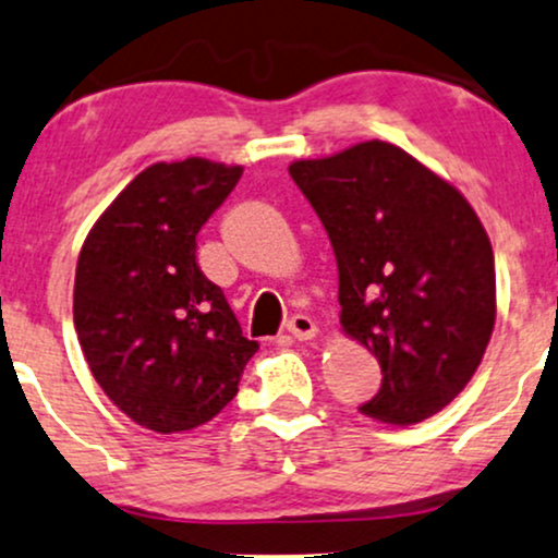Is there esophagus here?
I'll return each mask as SVG.
<instances>
[{
    "mask_svg": "<svg viewBox=\"0 0 558 558\" xmlns=\"http://www.w3.org/2000/svg\"><path fill=\"white\" fill-rule=\"evenodd\" d=\"M287 331H290L294 339H300V342H305V339L316 337L318 329H316V324H313V318L298 313V316H292L290 320H287Z\"/></svg>",
    "mask_w": 558,
    "mask_h": 558,
    "instance_id": "34e87169",
    "label": "esophagus"
}]
</instances>
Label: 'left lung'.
Instances as JSON below:
<instances>
[{
  "label": "left lung",
  "mask_w": 558,
  "mask_h": 558,
  "mask_svg": "<svg viewBox=\"0 0 558 558\" xmlns=\"http://www.w3.org/2000/svg\"><path fill=\"white\" fill-rule=\"evenodd\" d=\"M290 174L331 240L342 329L381 365L360 412L397 425L436 415L473 378L496 320L494 251L473 206L381 141Z\"/></svg>",
  "instance_id": "left-lung-1"
}]
</instances>
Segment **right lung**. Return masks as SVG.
I'll return each mask as SVG.
<instances>
[{
  "mask_svg": "<svg viewBox=\"0 0 558 558\" xmlns=\"http://www.w3.org/2000/svg\"><path fill=\"white\" fill-rule=\"evenodd\" d=\"M206 159L154 163L83 242L72 318L85 363L124 415L156 434L198 428L238 395L258 342L201 271V227L240 182Z\"/></svg>",
  "mask_w": 558,
  "mask_h": 558,
  "instance_id": "1",
  "label": "right lung"
}]
</instances>
